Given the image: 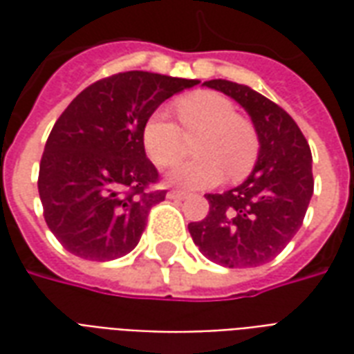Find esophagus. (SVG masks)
Here are the masks:
<instances>
[{
    "mask_svg": "<svg viewBox=\"0 0 354 354\" xmlns=\"http://www.w3.org/2000/svg\"><path fill=\"white\" fill-rule=\"evenodd\" d=\"M167 197H169V199L184 201V199H187V193L180 192V189H170V192L167 193Z\"/></svg>",
    "mask_w": 354,
    "mask_h": 354,
    "instance_id": "esophagus-1",
    "label": "esophagus"
}]
</instances>
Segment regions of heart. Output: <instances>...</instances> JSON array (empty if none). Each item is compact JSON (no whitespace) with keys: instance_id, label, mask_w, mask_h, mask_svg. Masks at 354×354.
I'll return each instance as SVG.
<instances>
[{"instance_id":"heart-1","label":"heart","mask_w":354,"mask_h":354,"mask_svg":"<svg viewBox=\"0 0 354 354\" xmlns=\"http://www.w3.org/2000/svg\"><path fill=\"white\" fill-rule=\"evenodd\" d=\"M176 111L182 129L165 109L153 111L142 129L147 157L161 169L184 155V133L195 136L201 132L193 144V153L199 157L170 170L167 176L170 184L201 189L216 185L223 174L233 182L250 174L260 153V136L252 121L237 115L230 98L210 91L193 93L178 100Z\"/></svg>"}]
</instances>
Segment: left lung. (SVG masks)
<instances>
[{"mask_svg": "<svg viewBox=\"0 0 354 354\" xmlns=\"http://www.w3.org/2000/svg\"><path fill=\"white\" fill-rule=\"evenodd\" d=\"M203 85L237 100L260 136L252 174L230 192L205 195L210 210L187 230L203 256L223 267H258L277 258L304 223L313 195V157L296 121L263 94L233 81Z\"/></svg>", "mask_w": 354, "mask_h": 354, "instance_id": "obj_1", "label": "left lung"}]
</instances>
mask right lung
<instances>
[{
	"instance_id": "1",
	"label": "right lung",
	"mask_w": 354,
	"mask_h": 354,
	"mask_svg": "<svg viewBox=\"0 0 354 354\" xmlns=\"http://www.w3.org/2000/svg\"><path fill=\"white\" fill-rule=\"evenodd\" d=\"M161 73L123 72L81 91L50 131L37 189L45 222L68 252L108 261L129 254L146 230L159 172L142 129L172 94L197 85Z\"/></svg>"
}]
</instances>
